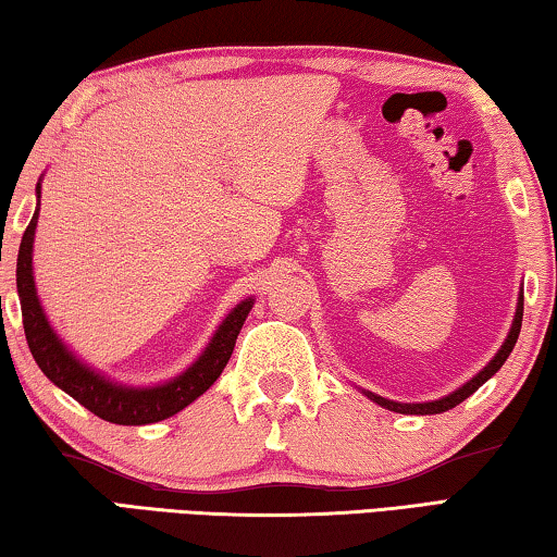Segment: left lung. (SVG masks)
Here are the masks:
<instances>
[{
  "instance_id": "obj_1",
  "label": "left lung",
  "mask_w": 557,
  "mask_h": 557,
  "mask_svg": "<svg viewBox=\"0 0 557 557\" xmlns=\"http://www.w3.org/2000/svg\"><path fill=\"white\" fill-rule=\"evenodd\" d=\"M521 322H523V295L518 297V309H516V319H513V326L511 332H508L504 346L498 348V354L492 358V363L486 366L484 371H479L474 379H471L469 383L461 385L459 391L449 393L447 398H440V400H432V403H395V400H385L381 398V395H373V393H366L373 403L383 405V408H388L393 412H403V414H437V412H445V410H451L457 408L459 403H465L471 393H476L482 385L492 379V375L502 369L504 361L508 358V354L513 351V346L518 342V332H521Z\"/></svg>"
}]
</instances>
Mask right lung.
Returning <instances> with one entry per match:
<instances>
[{
  "mask_svg": "<svg viewBox=\"0 0 557 557\" xmlns=\"http://www.w3.org/2000/svg\"><path fill=\"white\" fill-rule=\"evenodd\" d=\"M36 194L41 196V184H36ZM36 219H39V209H36L32 223L26 225L22 245H18L16 289L18 301H22L26 344H29L34 361L39 363L46 379L78 400L83 408H88L102 420L115 422V425H149V422L166 420L211 388L215 379L223 373L225 363H228L235 338H238L245 317L252 309V299L240 301L225 317V322L219 326V332H215L199 361L178 375V379L164 385H154V388H125V385L110 383L96 371H90L88 366H83L61 344V338L53 334L49 319L44 314L39 297H36L32 270Z\"/></svg>",
  "mask_w": 557,
  "mask_h": 557,
  "instance_id": "add662e5",
  "label": "right lung"
}]
</instances>
